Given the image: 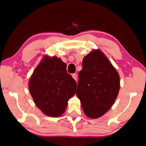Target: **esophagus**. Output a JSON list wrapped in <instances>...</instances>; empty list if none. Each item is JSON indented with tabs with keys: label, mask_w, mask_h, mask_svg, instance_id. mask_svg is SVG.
<instances>
[{
	"label": "esophagus",
	"mask_w": 146,
	"mask_h": 146,
	"mask_svg": "<svg viewBox=\"0 0 146 146\" xmlns=\"http://www.w3.org/2000/svg\"><path fill=\"white\" fill-rule=\"evenodd\" d=\"M72 77L74 78V80H75L76 81L77 80V75H76V73H74L72 75Z\"/></svg>",
	"instance_id": "34e87169"
}]
</instances>
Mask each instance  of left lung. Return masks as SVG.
<instances>
[{"mask_svg": "<svg viewBox=\"0 0 146 146\" xmlns=\"http://www.w3.org/2000/svg\"><path fill=\"white\" fill-rule=\"evenodd\" d=\"M82 67L78 73L76 96L87 117L99 118L115 103L120 90L119 74L99 49L84 57Z\"/></svg>", "mask_w": 146, "mask_h": 146, "instance_id": "1", "label": "left lung"}]
</instances>
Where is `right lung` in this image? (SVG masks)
I'll list each match as a JSON object with an SVG mask.
<instances>
[{
  "label": "right lung",
  "instance_id": "add662e5",
  "mask_svg": "<svg viewBox=\"0 0 146 146\" xmlns=\"http://www.w3.org/2000/svg\"><path fill=\"white\" fill-rule=\"evenodd\" d=\"M66 64L55 56L44 55L29 80V90L44 115L57 117L65 112L68 100L76 93V82L66 71Z\"/></svg>",
  "mask_w": 146,
  "mask_h": 146
}]
</instances>
